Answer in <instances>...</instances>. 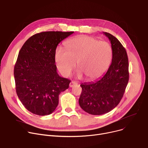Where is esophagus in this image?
<instances>
[{
	"label": "esophagus",
	"mask_w": 148,
	"mask_h": 148,
	"mask_svg": "<svg viewBox=\"0 0 148 148\" xmlns=\"http://www.w3.org/2000/svg\"><path fill=\"white\" fill-rule=\"evenodd\" d=\"M76 84H77V83L75 82L72 81V82L70 83V87H74V86H75Z\"/></svg>",
	"instance_id": "obj_1"
}]
</instances>
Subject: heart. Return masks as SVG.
<instances>
[{"label":"heart","mask_w":148,"mask_h":148,"mask_svg":"<svg viewBox=\"0 0 148 148\" xmlns=\"http://www.w3.org/2000/svg\"><path fill=\"white\" fill-rule=\"evenodd\" d=\"M112 58V49L109 43L86 36L70 39L65 43V49L58 47L55 52L57 68L62 75H70L77 62L78 75L84 74L88 80L103 75Z\"/></svg>","instance_id":"obj_1"}]
</instances>
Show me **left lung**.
<instances>
[{
	"label": "left lung",
	"mask_w": 148,
	"mask_h": 148,
	"mask_svg": "<svg viewBox=\"0 0 148 148\" xmlns=\"http://www.w3.org/2000/svg\"><path fill=\"white\" fill-rule=\"evenodd\" d=\"M112 49V62L106 73L95 82L81 84L79 105L86 112L102 115L115 108L124 95L129 82V60L125 48L112 34L103 32Z\"/></svg>",
	"instance_id": "left-lung-1"
}]
</instances>
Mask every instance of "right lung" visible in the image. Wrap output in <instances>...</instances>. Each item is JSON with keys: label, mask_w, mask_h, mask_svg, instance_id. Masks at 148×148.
<instances>
[{"label": "right lung", "mask_w": 148, "mask_h": 148, "mask_svg": "<svg viewBox=\"0 0 148 148\" xmlns=\"http://www.w3.org/2000/svg\"><path fill=\"white\" fill-rule=\"evenodd\" d=\"M74 32H45L29 37L19 52L14 66L15 89L26 109L38 115L52 114L59 95L71 80L58 75L55 64L58 45Z\"/></svg>", "instance_id": "add662e5"}]
</instances>
